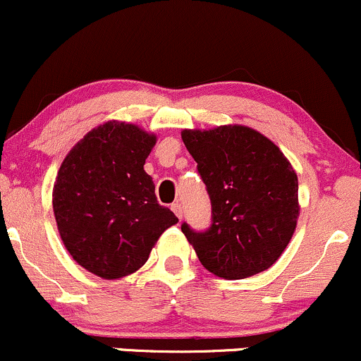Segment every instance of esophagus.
I'll list each match as a JSON object with an SVG mask.
<instances>
[{
    "mask_svg": "<svg viewBox=\"0 0 361 361\" xmlns=\"http://www.w3.org/2000/svg\"><path fill=\"white\" fill-rule=\"evenodd\" d=\"M172 212L176 213V216L179 218V220H182V214H184V209H182L180 202H173V204H172Z\"/></svg>",
    "mask_w": 361,
    "mask_h": 361,
    "instance_id": "1",
    "label": "esophagus"
}]
</instances>
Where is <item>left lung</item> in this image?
Listing matches in <instances>:
<instances>
[{"label": "left lung", "mask_w": 361, "mask_h": 361, "mask_svg": "<svg viewBox=\"0 0 361 361\" xmlns=\"http://www.w3.org/2000/svg\"><path fill=\"white\" fill-rule=\"evenodd\" d=\"M212 201V225L180 228L201 264L242 279L271 268L298 218V179L276 145L245 126L182 131Z\"/></svg>", "instance_id": "left-lung-1"}]
</instances>
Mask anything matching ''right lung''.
Masks as SVG:
<instances>
[{
    "instance_id": "obj_1",
    "label": "right lung",
    "mask_w": 361,
    "mask_h": 361,
    "mask_svg": "<svg viewBox=\"0 0 361 361\" xmlns=\"http://www.w3.org/2000/svg\"><path fill=\"white\" fill-rule=\"evenodd\" d=\"M157 137L124 123L92 129L58 172L52 208L68 252L90 273L123 278L147 262L177 216L155 196L143 165Z\"/></svg>"
}]
</instances>
